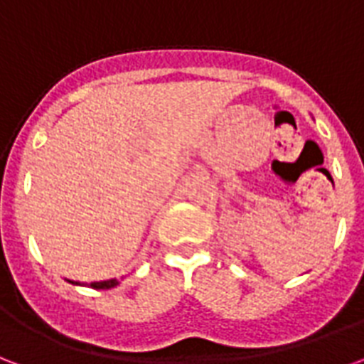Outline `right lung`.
I'll return each mask as SVG.
<instances>
[{"instance_id": "add662e5", "label": "right lung", "mask_w": 364, "mask_h": 364, "mask_svg": "<svg viewBox=\"0 0 364 364\" xmlns=\"http://www.w3.org/2000/svg\"><path fill=\"white\" fill-rule=\"evenodd\" d=\"M70 284H75V286H84L80 282H75V280H68ZM119 280L117 278H111V280H100V282H92L90 284V288L94 289H109V288H114V286H119Z\"/></svg>"}]
</instances>
